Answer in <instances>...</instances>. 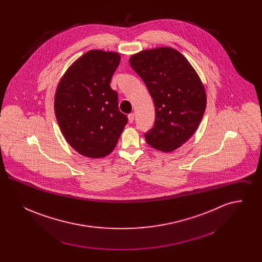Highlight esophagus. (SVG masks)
<instances>
[{
    "label": "esophagus",
    "mask_w": 262,
    "mask_h": 262,
    "mask_svg": "<svg viewBox=\"0 0 262 262\" xmlns=\"http://www.w3.org/2000/svg\"><path fill=\"white\" fill-rule=\"evenodd\" d=\"M127 118H128V122H129V123H133L134 120H135V114H134V113H130V114L127 116Z\"/></svg>",
    "instance_id": "obj_1"
}]
</instances>
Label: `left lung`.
<instances>
[{"label": "left lung", "instance_id": "obj_1", "mask_svg": "<svg viewBox=\"0 0 262 262\" xmlns=\"http://www.w3.org/2000/svg\"><path fill=\"white\" fill-rule=\"evenodd\" d=\"M133 70L149 91L155 106L153 127L144 134L151 147L171 152L195 133L206 107L200 76L170 47L144 50L129 58Z\"/></svg>", "mask_w": 262, "mask_h": 262}]
</instances>
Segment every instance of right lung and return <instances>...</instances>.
Instances as JSON below:
<instances>
[{
    "label": "right lung",
    "mask_w": 262,
    "mask_h": 262,
    "mask_svg": "<svg viewBox=\"0 0 262 262\" xmlns=\"http://www.w3.org/2000/svg\"><path fill=\"white\" fill-rule=\"evenodd\" d=\"M120 61L116 52L88 51L68 69L57 88L54 108L62 136L89 158L110 154L127 123L118 107V93L110 86Z\"/></svg>",
    "instance_id": "obj_1"
}]
</instances>
